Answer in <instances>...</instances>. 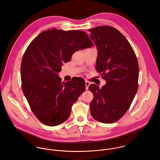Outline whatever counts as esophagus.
I'll return each mask as SVG.
<instances>
[{
    "label": "esophagus",
    "instance_id": "34e87169",
    "mask_svg": "<svg viewBox=\"0 0 160 160\" xmlns=\"http://www.w3.org/2000/svg\"><path fill=\"white\" fill-rule=\"evenodd\" d=\"M85 82H86V90H88L89 89V86L91 83L89 82V81H88L87 80L85 81Z\"/></svg>",
    "mask_w": 160,
    "mask_h": 160
}]
</instances>
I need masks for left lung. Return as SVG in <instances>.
Wrapping results in <instances>:
<instances>
[{
    "label": "left lung",
    "mask_w": 160,
    "mask_h": 160,
    "mask_svg": "<svg viewBox=\"0 0 160 160\" xmlns=\"http://www.w3.org/2000/svg\"><path fill=\"white\" fill-rule=\"evenodd\" d=\"M98 50L95 69L106 84H92L91 114L97 121L112 124L129 108L138 89V64L132 47L116 28L100 26L89 30Z\"/></svg>",
    "instance_id": "left-lung-1"
}]
</instances>
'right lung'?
<instances>
[{
  "mask_svg": "<svg viewBox=\"0 0 160 160\" xmlns=\"http://www.w3.org/2000/svg\"><path fill=\"white\" fill-rule=\"evenodd\" d=\"M92 46L83 31L53 28L40 33L26 48L20 69L22 91L32 113L45 125L67 121L73 103L85 91L82 78L65 83L57 73L75 52Z\"/></svg>",
  "mask_w": 160,
  "mask_h": 160,
  "instance_id": "add662e5",
  "label": "right lung"
}]
</instances>
